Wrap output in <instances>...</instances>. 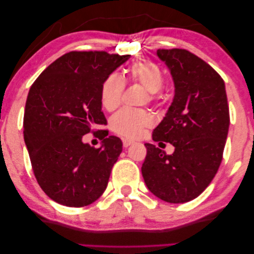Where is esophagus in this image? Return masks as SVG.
Here are the masks:
<instances>
[{
    "label": "esophagus",
    "mask_w": 254,
    "mask_h": 254,
    "mask_svg": "<svg viewBox=\"0 0 254 254\" xmlns=\"http://www.w3.org/2000/svg\"><path fill=\"white\" fill-rule=\"evenodd\" d=\"M134 143H135L134 140H131V139H126V138H124V139H123V145H124V147H128V146H130V145H132Z\"/></svg>",
    "instance_id": "obj_1"
}]
</instances>
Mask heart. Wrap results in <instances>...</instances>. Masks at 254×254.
<instances>
[{
	"label": "heart",
	"mask_w": 254,
	"mask_h": 254,
	"mask_svg": "<svg viewBox=\"0 0 254 254\" xmlns=\"http://www.w3.org/2000/svg\"><path fill=\"white\" fill-rule=\"evenodd\" d=\"M128 80L142 84L149 91L148 100L154 101L159 98V92L163 86L164 77L160 66L153 62H136L127 70ZM125 83L118 74L111 73L103 80L100 89L101 105L108 111H114L122 103ZM154 125L152 114L144 109H123L110 120L112 131L126 138H139L147 128Z\"/></svg>",
	"instance_id": "heart-1"
}]
</instances>
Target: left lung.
Here are the masks:
<instances>
[{
	"label": "left lung",
	"instance_id": "1",
	"mask_svg": "<svg viewBox=\"0 0 254 254\" xmlns=\"http://www.w3.org/2000/svg\"><path fill=\"white\" fill-rule=\"evenodd\" d=\"M174 82V98L165 117L153 131L159 145L174 146L171 155L153 144L142 174L149 191L166 202L197 198L213 180L223 159L230 127V110L221 75L186 49H157Z\"/></svg>",
	"mask_w": 254,
	"mask_h": 254
}]
</instances>
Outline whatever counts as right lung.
Listing matches in <instances>:
<instances>
[{
    "instance_id": "obj_1",
    "label": "right lung",
    "mask_w": 254,
    "mask_h": 254,
    "mask_svg": "<svg viewBox=\"0 0 254 254\" xmlns=\"http://www.w3.org/2000/svg\"><path fill=\"white\" fill-rule=\"evenodd\" d=\"M129 55L69 52L52 63L29 90L23 137L33 174L47 196L61 205L84 207L105 192L123 151L116 136L100 131L101 147L82 142L93 126L107 125L100 89Z\"/></svg>"
}]
</instances>
